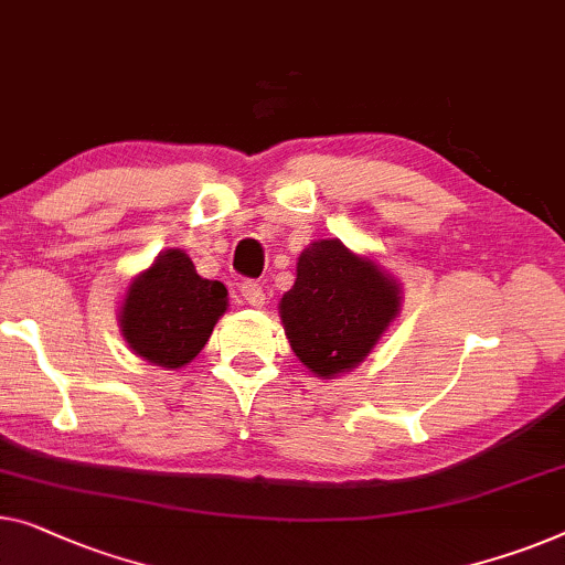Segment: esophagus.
<instances>
[{
  "mask_svg": "<svg viewBox=\"0 0 565 565\" xmlns=\"http://www.w3.org/2000/svg\"><path fill=\"white\" fill-rule=\"evenodd\" d=\"M239 290H242V296H244V300L249 302V306H255V308L265 306V290H263V285H259V282L244 280L239 285Z\"/></svg>",
  "mask_w": 565,
  "mask_h": 565,
  "instance_id": "1",
  "label": "esophagus"
}]
</instances>
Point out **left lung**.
Wrapping results in <instances>:
<instances>
[{
  "label": "left lung",
  "mask_w": 565,
  "mask_h": 565,
  "mask_svg": "<svg viewBox=\"0 0 565 565\" xmlns=\"http://www.w3.org/2000/svg\"><path fill=\"white\" fill-rule=\"evenodd\" d=\"M397 308V282L339 239L313 242L302 252L296 285L280 300L292 351L326 380L362 362Z\"/></svg>",
  "instance_id": "left-lung-1"
}]
</instances>
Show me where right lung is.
Here are the masks:
<instances>
[{"label": "right lung", "instance_id": "obj_1", "mask_svg": "<svg viewBox=\"0 0 565 565\" xmlns=\"http://www.w3.org/2000/svg\"><path fill=\"white\" fill-rule=\"evenodd\" d=\"M224 310V285L203 280L185 252L168 249L129 285L121 331L135 354L178 370L206 347Z\"/></svg>", "mask_w": 565, "mask_h": 565}]
</instances>
